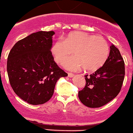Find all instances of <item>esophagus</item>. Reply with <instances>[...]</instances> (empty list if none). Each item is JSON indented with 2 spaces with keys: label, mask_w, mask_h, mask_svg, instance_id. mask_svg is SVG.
<instances>
[{
  "label": "esophagus",
  "mask_w": 133,
  "mask_h": 133,
  "mask_svg": "<svg viewBox=\"0 0 133 133\" xmlns=\"http://www.w3.org/2000/svg\"><path fill=\"white\" fill-rule=\"evenodd\" d=\"M68 76L69 77H72L74 76V74H72V72H68Z\"/></svg>",
  "instance_id": "1"
}]
</instances>
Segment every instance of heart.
<instances>
[{
	"mask_svg": "<svg viewBox=\"0 0 133 133\" xmlns=\"http://www.w3.org/2000/svg\"><path fill=\"white\" fill-rule=\"evenodd\" d=\"M74 57L66 60L72 54ZM51 52L56 62L71 71L84 68L87 71H94L104 65L108 57L110 48L104 38L81 31L69 34L64 40L58 39L51 47Z\"/></svg>",
	"mask_w": 133,
	"mask_h": 133,
	"instance_id": "heart-1",
	"label": "heart"
}]
</instances>
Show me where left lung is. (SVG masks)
I'll list each match as a JSON object with an SVG mask.
<instances>
[{
    "mask_svg": "<svg viewBox=\"0 0 133 133\" xmlns=\"http://www.w3.org/2000/svg\"><path fill=\"white\" fill-rule=\"evenodd\" d=\"M125 75L124 62L117 48L112 45L104 64L90 75L85 76V87L79 91L81 103L89 108H99L118 96Z\"/></svg>",
    "mask_w": 133,
    "mask_h": 133,
    "instance_id": "1",
    "label": "left lung"
}]
</instances>
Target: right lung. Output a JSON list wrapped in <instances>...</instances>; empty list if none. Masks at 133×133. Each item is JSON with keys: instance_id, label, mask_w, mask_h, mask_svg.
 <instances>
[{"instance_id": "add662e5", "label": "right lung", "mask_w": 133, "mask_h": 133, "mask_svg": "<svg viewBox=\"0 0 133 133\" xmlns=\"http://www.w3.org/2000/svg\"><path fill=\"white\" fill-rule=\"evenodd\" d=\"M53 31H38L18 41L7 58V73L12 89L31 105L50 100L55 85L68 74L54 62L50 49Z\"/></svg>"}]
</instances>
